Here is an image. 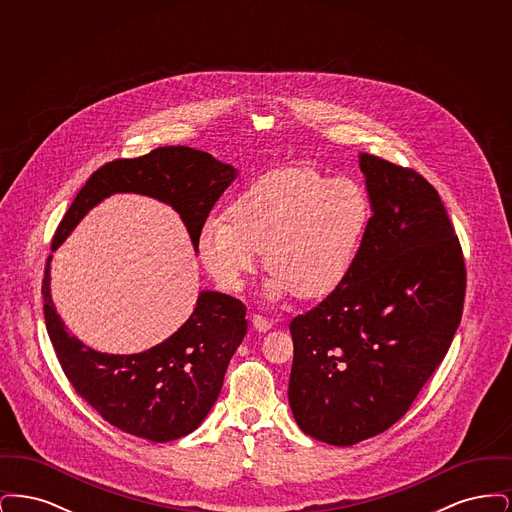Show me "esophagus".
<instances>
[{
	"mask_svg": "<svg viewBox=\"0 0 512 512\" xmlns=\"http://www.w3.org/2000/svg\"><path fill=\"white\" fill-rule=\"evenodd\" d=\"M251 324H253V328L257 330V332H267L272 328V322L268 320V318L261 317V315H253L251 317Z\"/></svg>",
	"mask_w": 512,
	"mask_h": 512,
	"instance_id": "obj_1",
	"label": "esophagus"
}]
</instances>
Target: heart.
I'll list each match as a JSON object with an SVG mask.
<instances>
[{
	"mask_svg": "<svg viewBox=\"0 0 512 512\" xmlns=\"http://www.w3.org/2000/svg\"><path fill=\"white\" fill-rule=\"evenodd\" d=\"M226 217L203 220L197 255L224 290L238 292L259 265L272 270L265 292L317 299L334 292L353 267L372 219L361 182L313 167H286L247 184Z\"/></svg>",
	"mask_w": 512,
	"mask_h": 512,
	"instance_id": "obj_1",
	"label": "heart"
}]
</instances>
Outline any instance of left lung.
I'll return each mask as SVG.
<instances>
[{
  "label": "left lung",
  "mask_w": 512,
  "mask_h": 512,
  "mask_svg": "<svg viewBox=\"0 0 512 512\" xmlns=\"http://www.w3.org/2000/svg\"><path fill=\"white\" fill-rule=\"evenodd\" d=\"M372 219L340 286L292 320L290 407L311 438L386 432L443 361L463 317V249L436 188L361 153Z\"/></svg>",
  "instance_id": "obj_1"
}]
</instances>
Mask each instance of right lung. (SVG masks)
Returning a JSON list of instances; mask_svg holds the SVG:
<instances>
[{"mask_svg": "<svg viewBox=\"0 0 512 512\" xmlns=\"http://www.w3.org/2000/svg\"><path fill=\"white\" fill-rule=\"evenodd\" d=\"M238 169L194 147H157L138 159H119L90 176L61 220L51 249L113 194H140L171 205L197 253L203 220ZM51 255L42 284L49 340L74 390L109 424L136 438L165 443L188 436L219 397L224 372L247 332L245 305L226 293H199L190 318L155 347L109 355L71 336L51 299Z\"/></svg>", "mask_w": 512, "mask_h": 512, "instance_id": "1", "label": "right lung"}]
</instances>
